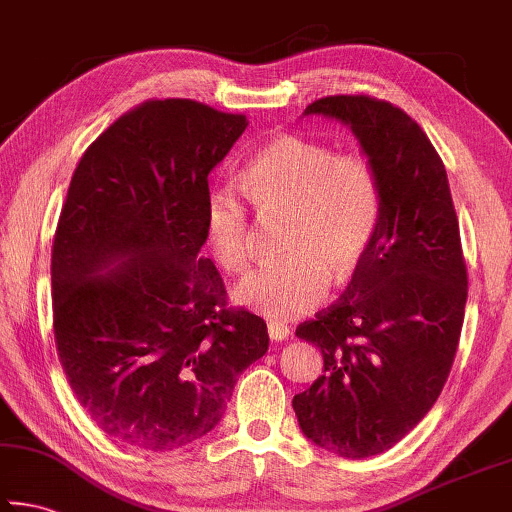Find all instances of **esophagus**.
I'll return each instance as SVG.
<instances>
[{"label":"esophagus","mask_w":512,"mask_h":512,"mask_svg":"<svg viewBox=\"0 0 512 512\" xmlns=\"http://www.w3.org/2000/svg\"><path fill=\"white\" fill-rule=\"evenodd\" d=\"M291 334V329L282 323V320H268V336H271V341H284L287 336Z\"/></svg>","instance_id":"34e87169"}]
</instances>
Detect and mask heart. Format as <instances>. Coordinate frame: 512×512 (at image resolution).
<instances>
[{
    "label": "heart",
    "instance_id": "1",
    "mask_svg": "<svg viewBox=\"0 0 512 512\" xmlns=\"http://www.w3.org/2000/svg\"><path fill=\"white\" fill-rule=\"evenodd\" d=\"M248 198L259 216L287 214L280 262L264 264L235 287L239 305L271 318H296L325 298L332 271L348 277L375 237L381 192L361 155H334L300 135L273 137L241 171V192L214 187L205 198V239L225 271L250 262Z\"/></svg>",
    "mask_w": 512,
    "mask_h": 512
}]
</instances>
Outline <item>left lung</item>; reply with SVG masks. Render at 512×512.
I'll return each instance as SVG.
<instances>
[{
    "instance_id": "8db88e82",
    "label": "left lung",
    "mask_w": 512,
    "mask_h": 512,
    "mask_svg": "<svg viewBox=\"0 0 512 512\" xmlns=\"http://www.w3.org/2000/svg\"><path fill=\"white\" fill-rule=\"evenodd\" d=\"M302 115L348 126L381 192L375 237L348 289L296 329L325 363L293 397L300 429L357 461L400 443L438 400L461 339L467 271L445 164L404 110L341 94Z\"/></svg>"
}]
</instances>
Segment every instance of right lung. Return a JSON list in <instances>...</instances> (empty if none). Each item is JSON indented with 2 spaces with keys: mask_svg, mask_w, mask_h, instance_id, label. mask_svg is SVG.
<instances>
[{
  "mask_svg": "<svg viewBox=\"0 0 512 512\" xmlns=\"http://www.w3.org/2000/svg\"><path fill=\"white\" fill-rule=\"evenodd\" d=\"M189 99L146 101L76 167L51 250L54 336L69 386L119 443L171 452L210 433L266 323L225 307L205 244L207 176L246 131Z\"/></svg>",
  "mask_w": 512,
  "mask_h": 512,
  "instance_id": "right-lung-1",
  "label": "right lung"
}]
</instances>
